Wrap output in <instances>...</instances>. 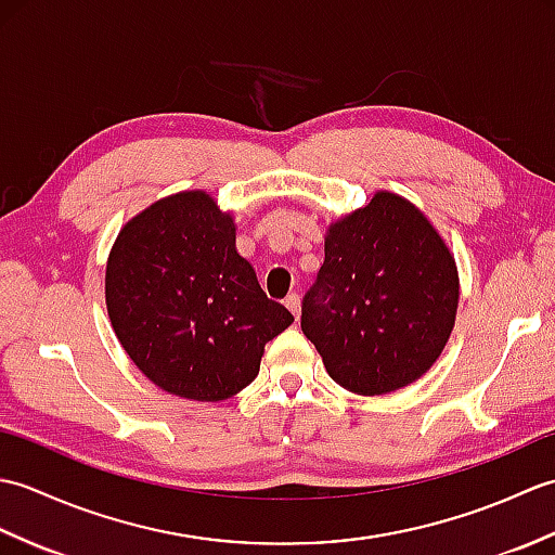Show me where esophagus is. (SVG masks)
Instances as JSON below:
<instances>
[{
    "label": "esophagus",
    "mask_w": 555,
    "mask_h": 555,
    "mask_svg": "<svg viewBox=\"0 0 555 555\" xmlns=\"http://www.w3.org/2000/svg\"><path fill=\"white\" fill-rule=\"evenodd\" d=\"M286 308L293 312V317H296V320H298V317H300V296H296V293H291V296H286Z\"/></svg>",
    "instance_id": "34e87169"
}]
</instances>
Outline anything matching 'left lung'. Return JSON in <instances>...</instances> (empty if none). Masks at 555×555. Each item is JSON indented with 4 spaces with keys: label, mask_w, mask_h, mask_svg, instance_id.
Masks as SVG:
<instances>
[{
    "label": "left lung",
    "mask_w": 555,
    "mask_h": 555,
    "mask_svg": "<svg viewBox=\"0 0 555 555\" xmlns=\"http://www.w3.org/2000/svg\"><path fill=\"white\" fill-rule=\"evenodd\" d=\"M457 298L455 257L441 233L410 199L379 191L328 223L300 326L336 384L384 396L439 360Z\"/></svg>",
    "instance_id": "left-lung-1"
}]
</instances>
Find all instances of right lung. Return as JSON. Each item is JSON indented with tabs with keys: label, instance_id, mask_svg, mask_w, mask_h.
I'll list each match as a JSON object with an SVG mask.
<instances>
[{
	"label": "right lung",
	"instance_id": "obj_1",
	"mask_svg": "<svg viewBox=\"0 0 555 555\" xmlns=\"http://www.w3.org/2000/svg\"><path fill=\"white\" fill-rule=\"evenodd\" d=\"M104 300L121 348L162 391L217 403L255 382L293 314L235 250V221L205 191L145 207L116 235Z\"/></svg>",
	"mask_w": 555,
	"mask_h": 555
}]
</instances>
